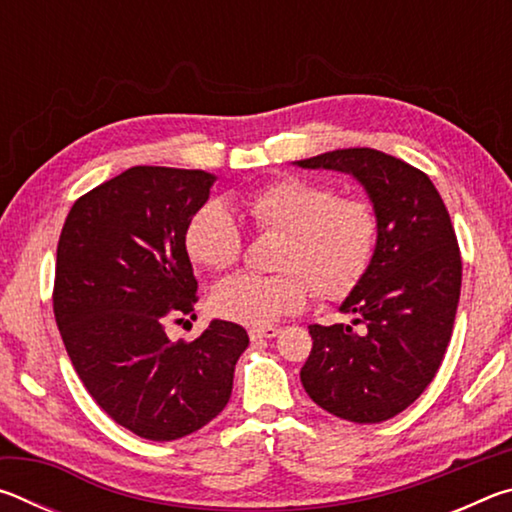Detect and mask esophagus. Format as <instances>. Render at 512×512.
<instances>
[{"instance_id": "34e87169", "label": "esophagus", "mask_w": 512, "mask_h": 512, "mask_svg": "<svg viewBox=\"0 0 512 512\" xmlns=\"http://www.w3.org/2000/svg\"><path fill=\"white\" fill-rule=\"evenodd\" d=\"M280 332H282L280 327H255V329H250L248 336H250V341H253V343H259V341H266V339H275V336Z\"/></svg>"}]
</instances>
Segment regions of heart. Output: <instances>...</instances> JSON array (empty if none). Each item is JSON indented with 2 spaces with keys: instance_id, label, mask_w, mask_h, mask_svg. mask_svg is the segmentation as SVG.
<instances>
[{
  "instance_id": "obj_1",
  "label": "heart",
  "mask_w": 512,
  "mask_h": 512,
  "mask_svg": "<svg viewBox=\"0 0 512 512\" xmlns=\"http://www.w3.org/2000/svg\"><path fill=\"white\" fill-rule=\"evenodd\" d=\"M259 230L282 232L275 275L239 273L219 282L210 305L216 316L248 327H266L305 309L311 287L325 300L348 296L366 275L377 248L379 221L368 201L339 196L332 185L282 176L244 198ZM185 248L207 271L239 262L244 232L221 198H210L189 216Z\"/></svg>"
}]
</instances>
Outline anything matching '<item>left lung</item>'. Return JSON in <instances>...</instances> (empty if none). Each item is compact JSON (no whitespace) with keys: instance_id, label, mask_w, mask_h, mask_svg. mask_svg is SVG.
Instances as JSON below:
<instances>
[{"instance_id":"left-lung-1","label":"left lung","mask_w":512,"mask_h":512,"mask_svg":"<svg viewBox=\"0 0 512 512\" xmlns=\"http://www.w3.org/2000/svg\"><path fill=\"white\" fill-rule=\"evenodd\" d=\"M296 164L350 173L379 221L368 271L339 307L352 325H309L300 381L336 418L384 422L424 393L452 339L463 271L452 219L427 173L393 155L339 149Z\"/></svg>"}]
</instances>
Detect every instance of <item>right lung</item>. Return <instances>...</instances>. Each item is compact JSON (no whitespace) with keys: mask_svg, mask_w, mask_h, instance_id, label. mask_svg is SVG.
<instances>
[{"mask_svg":"<svg viewBox=\"0 0 512 512\" xmlns=\"http://www.w3.org/2000/svg\"><path fill=\"white\" fill-rule=\"evenodd\" d=\"M214 180L201 169L131 167L81 196L58 239L54 316L72 366L112 420L158 443L225 409L248 348L246 329L228 320L192 343L164 332L194 314L185 228Z\"/></svg>","mask_w":512,"mask_h":512,"instance_id":"1","label":"right lung"}]
</instances>
